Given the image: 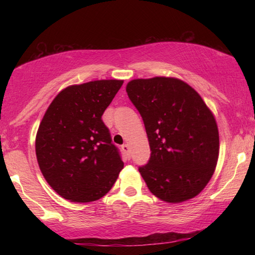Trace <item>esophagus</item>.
<instances>
[{
    "instance_id": "esophagus-1",
    "label": "esophagus",
    "mask_w": 255,
    "mask_h": 255,
    "mask_svg": "<svg viewBox=\"0 0 255 255\" xmlns=\"http://www.w3.org/2000/svg\"><path fill=\"white\" fill-rule=\"evenodd\" d=\"M122 149H123V152L127 155V156L129 157V146L127 145V144H124L123 146H122Z\"/></svg>"
}]
</instances>
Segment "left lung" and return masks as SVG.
I'll return each instance as SVG.
<instances>
[{
    "mask_svg": "<svg viewBox=\"0 0 255 255\" xmlns=\"http://www.w3.org/2000/svg\"><path fill=\"white\" fill-rule=\"evenodd\" d=\"M126 91L148 137L149 161L138 170L149 191L169 204L199 195L218 161L213 112L195 89L175 77L131 80Z\"/></svg>",
    "mask_w": 255,
    "mask_h": 255,
    "instance_id": "obj_1",
    "label": "left lung"
}]
</instances>
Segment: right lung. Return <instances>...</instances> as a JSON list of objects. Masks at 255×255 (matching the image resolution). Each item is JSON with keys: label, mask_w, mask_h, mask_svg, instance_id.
Returning a JSON list of instances; mask_svg holds the SVG:
<instances>
[{"label": "right lung", "mask_w": 255, "mask_h": 255, "mask_svg": "<svg viewBox=\"0 0 255 255\" xmlns=\"http://www.w3.org/2000/svg\"><path fill=\"white\" fill-rule=\"evenodd\" d=\"M123 83L99 80L70 85L46 110L36 136L37 161L64 199L96 201L118 179L124 162L101 117Z\"/></svg>", "instance_id": "right-lung-1"}]
</instances>
